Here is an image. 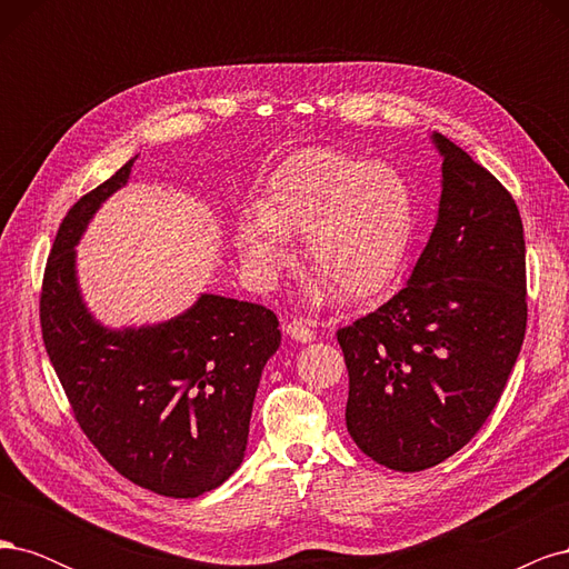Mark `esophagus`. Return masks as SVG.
Instances as JSON below:
<instances>
[{
    "label": "esophagus",
    "mask_w": 569,
    "mask_h": 569,
    "mask_svg": "<svg viewBox=\"0 0 569 569\" xmlns=\"http://www.w3.org/2000/svg\"><path fill=\"white\" fill-rule=\"evenodd\" d=\"M284 332H287L291 339H297V341H301V343H308V341L316 339V332H313L311 327H308L306 322H301V320H289V322L284 325Z\"/></svg>",
    "instance_id": "1"
}]
</instances>
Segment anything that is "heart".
<instances>
[{
  "label": "heart",
  "instance_id": "b5f03b06",
  "mask_svg": "<svg viewBox=\"0 0 569 569\" xmlns=\"http://www.w3.org/2000/svg\"><path fill=\"white\" fill-rule=\"evenodd\" d=\"M256 218H239L237 249L258 280L284 261L282 237L301 232L303 261L339 299L382 291L408 253L416 211L406 178L335 149H301L266 178Z\"/></svg>",
  "mask_w": 569,
  "mask_h": 569
}]
</instances>
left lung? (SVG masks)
Returning a JSON list of instances; mask_svg holds the SVG:
<instances>
[{
    "label": "left lung",
    "instance_id": "1",
    "mask_svg": "<svg viewBox=\"0 0 569 569\" xmlns=\"http://www.w3.org/2000/svg\"><path fill=\"white\" fill-rule=\"evenodd\" d=\"M432 140L443 157L439 218L408 284L337 330L349 435L399 472L435 468L479 432L527 330L518 203L449 137Z\"/></svg>",
    "mask_w": 569,
    "mask_h": 569
}]
</instances>
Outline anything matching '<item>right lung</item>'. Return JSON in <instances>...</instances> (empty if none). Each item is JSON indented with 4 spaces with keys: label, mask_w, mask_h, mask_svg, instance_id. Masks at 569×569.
Masks as SVG:
<instances>
[{
    "label": "right lung",
    "mask_w": 569,
    "mask_h": 569,
    "mask_svg": "<svg viewBox=\"0 0 569 569\" xmlns=\"http://www.w3.org/2000/svg\"><path fill=\"white\" fill-rule=\"evenodd\" d=\"M134 159L61 220L42 278V339L80 429L111 468L153 493L197 498L242 465L280 322L261 303L218 295L140 330H109L90 316L73 247L101 201L128 182Z\"/></svg>",
    "instance_id": "add662e5"
}]
</instances>
